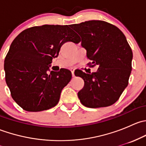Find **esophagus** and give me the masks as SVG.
<instances>
[{
    "label": "esophagus",
    "instance_id": "34e87169",
    "mask_svg": "<svg viewBox=\"0 0 146 146\" xmlns=\"http://www.w3.org/2000/svg\"><path fill=\"white\" fill-rule=\"evenodd\" d=\"M70 71H71L72 76H73V77H74V76H75V75H74V71H75V70H74V69L71 68V69H70Z\"/></svg>",
    "mask_w": 146,
    "mask_h": 146
}]
</instances>
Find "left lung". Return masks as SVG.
<instances>
[{
  "label": "left lung",
  "mask_w": 146,
  "mask_h": 146,
  "mask_svg": "<svg viewBox=\"0 0 146 146\" xmlns=\"http://www.w3.org/2000/svg\"><path fill=\"white\" fill-rule=\"evenodd\" d=\"M70 27L81 36V45L92 61V66H99L95 73H76L85 82L78 93L80 102L90 108L114 104L127 87L132 69L133 53L126 36L118 27L102 20H90Z\"/></svg>",
  "instance_id": "8db88e82"
}]
</instances>
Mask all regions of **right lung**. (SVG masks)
<instances>
[{"label": "right lung", "instance_id": "obj_1", "mask_svg": "<svg viewBox=\"0 0 146 146\" xmlns=\"http://www.w3.org/2000/svg\"><path fill=\"white\" fill-rule=\"evenodd\" d=\"M67 42L78 44L80 39L68 25H44L25 29L12 42L4 61L5 81L13 99L23 110L41 111L58 104L71 72L48 70Z\"/></svg>", "mask_w": 146, "mask_h": 146}]
</instances>
